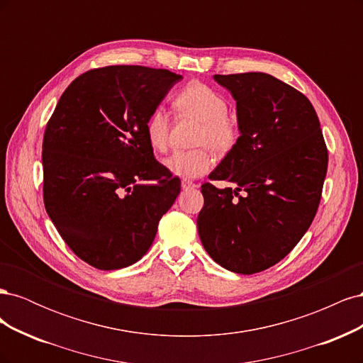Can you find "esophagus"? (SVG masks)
Listing matches in <instances>:
<instances>
[{
    "instance_id": "34e87169",
    "label": "esophagus",
    "mask_w": 363,
    "mask_h": 363,
    "mask_svg": "<svg viewBox=\"0 0 363 363\" xmlns=\"http://www.w3.org/2000/svg\"><path fill=\"white\" fill-rule=\"evenodd\" d=\"M182 188L183 189H192V188H196V184L194 183V182H191V180H182Z\"/></svg>"
}]
</instances>
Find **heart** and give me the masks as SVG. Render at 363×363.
Wrapping results in <instances>:
<instances>
[{"label": "heart", "instance_id": "1", "mask_svg": "<svg viewBox=\"0 0 363 363\" xmlns=\"http://www.w3.org/2000/svg\"><path fill=\"white\" fill-rule=\"evenodd\" d=\"M174 107L180 115L200 121L194 144L199 148L174 151L164 159V167L184 179H195L213 167V156L224 157L232 152L240 138V128L228 116V101L213 87L192 82L180 89L174 98ZM169 116L163 108H155L145 121V139L152 151L163 152L169 140Z\"/></svg>", "mask_w": 363, "mask_h": 363}]
</instances>
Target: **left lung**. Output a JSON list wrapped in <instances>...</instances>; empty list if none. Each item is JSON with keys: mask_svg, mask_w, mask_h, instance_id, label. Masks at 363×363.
<instances>
[{"mask_svg": "<svg viewBox=\"0 0 363 363\" xmlns=\"http://www.w3.org/2000/svg\"><path fill=\"white\" fill-rule=\"evenodd\" d=\"M236 100L240 138L208 175L235 188L201 184L196 219L216 263L256 274L286 257L311 227L321 201L328 152L307 96L265 72L215 75Z\"/></svg>", "mask_w": 363, "mask_h": 363, "instance_id": "1", "label": "left lung"}]
</instances>
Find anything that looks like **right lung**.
<instances>
[{"label":"right lung","instance_id":"1","mask_svg":"<svg viewBox=\"0 0 363 363\" xmlns=\"http://www.w3.org/2000/svg\"><path fill=\"white\" fill-rule=\"evenodd\" d=\"M182 75L111 65L79 75L42 142L43 204L67 245L96 269L133 265L155 240L180 179L159 163L145 121Z\"/></svg>","mask_w":363,"mask_h":363}]
</instances>
